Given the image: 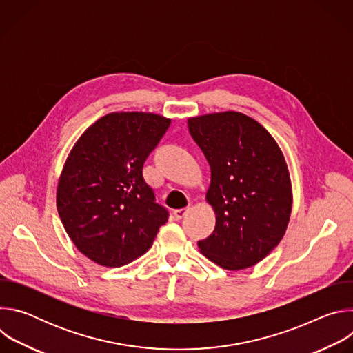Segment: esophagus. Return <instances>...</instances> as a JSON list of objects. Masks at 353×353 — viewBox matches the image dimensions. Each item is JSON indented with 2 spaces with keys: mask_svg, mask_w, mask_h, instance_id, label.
Segmentation results:
<instances>
[{
  "mask_svg": "<svg viewBox=\"0 0 353 353\" xmlns=\"http://www.w3.org/2000/svg\"><path fill=\"white\" fill-rule=\"evenodd\" d=\"M188 212V208H183V210H176L174 212H173V216L177 219V221H180L185 214Z\"/></svg>",
  "mask_w": 353,
  "mask_h": 353,
  "instance_id": "esophagus-1",
  "label": "esophagus"
}]
</instances>
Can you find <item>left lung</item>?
<instances>
[{"label": "left lung", "instance_id": "1", "mask_svg": "<svg viewBox=\"0 0 353 353\" xmlns=\"http://www.w3.org/2000/svg\"><path fill=\"white\" fill-rule=\"evenodd\" d=\"M192 139L211 166L207 201L214 233L199 240L208 260L230 271L253 267L282 240L292 211V185L282 150L271 134L243 113L188 120Z\"/></svg>", "mask_w": 353, "mask_h": 353}]
</instances>
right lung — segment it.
I'll list each match as a JSON object with an SVG mask.
<instances>
[{"instance_id": "add662e5", "label": "right lung", "mask_w": 353, "mask_h": 353, "mask_svg": "<svg viewBox=\"0 0 353 353\" xmlns=\"http://www.w3.org/2000/svg\"><path fill=\"white\" fill-rule=\"evenodd\" d=\"M170 120L152 113H110L77 141L57 187V210L77 248L105 267L145 254L169 212L142 168Z\"/></svg>"}]
</instances>
